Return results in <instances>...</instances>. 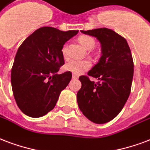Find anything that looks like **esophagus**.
<instances>
[{"label":"esophagus","mask_w":150,"mask_h":150,"mask_svg":"<svg viewBox=\"0 0 150 150\" xmlns=\"http://www.w3.org/2000/svg\"><path fill=\"white\" fill-rule=\"evenodd\" d=\"M78 78V75L76 74H73V79H77Z\"/></svg>","instance_id":"obj_1"}]
</instances>
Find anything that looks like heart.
<instances>
[{
  "label": "heart",
  "instance_id": "obj_1",
  "mask_svg": "<svg viewBox=\"0 0 150 150\" xmlns=\"http://www.w3.org/2000/svg\"><path fill=\"white\" fill-rule=\"evenodd\" d=\"M78 41L80 43L88 50L92 49L95 46V40L91 36L88 35H81L78 38ZM62 53L64 58L66 56V46L64 45L62 49ZM91 66V63L87 60L78 61V60H72L69 62L66 66L65 69L66 71L71 72L74 74L79 75L84 73V71L88 70Z\"/></svg>",
  "mask_w": 150,
  "mask_h": 150
}]
</instances>
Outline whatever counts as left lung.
<instances>
[{"instance_id": "obj_1", "label": "left lung", "mask_w": 150, "mask_h": 150, "mask_svg": "<svg viewBox=\"0 0 150 150\" xmlns=\"http://www.w3.org/2000/svg\"><path fill=\"white\" fill-rule=\"evenodd\" d=\"M96 37L101 45V55L88 75L81 76V88L76 99L79 108L90 121L103 124L119 115L129 97L134 75V62L127 40L108 28L81 31Z\"/></svg>"}]
</instances>
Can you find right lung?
<instances>
[{
    "label": "right lung",
    "mask_w": 150,
    "mask_h": 150,
    "mask_svg": "<svg viewBox=\"0 0 150 150\" xmlns=\"http://www.w3.org/2000/svg\"><path fill=\"white\" fill-rule=\"evenodd\" d=\"M78 31L42 27L20 45L11 73L12 92L19 108L32 118L47 115L72 78L71 72L58 74L63 66V45Z\"/></svg>",
    "instance_id": "add662e5"
}]
</instances>
